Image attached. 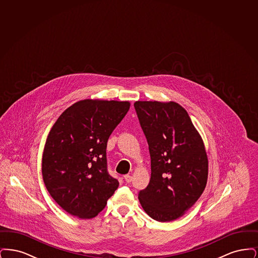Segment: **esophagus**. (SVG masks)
Returning a JSON list of instances; mask_svg holds the SVG:
<instances>
[{"label":"esophagus","mask_w":258,"mask_h":258,"mask_svg":"<svg viewBox=\"0 0 258 258\" xmlns=\"http://www.w3.org/2000/svg\"><path fill=\"white\" fill-rule=\"evenodd\" d=\"M123 178H124V180H125L126 183H131L132 180H133V177H132L131 175H128V174H127V175H124Z\"/></svg>","instance_id":"1"}]
</instances>
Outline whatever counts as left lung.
Masks as SVG:
<instances>
[{"instance_id": "1", "label": "left lung", "mask_w": 258, "mask_h": 258, "mask_svg": "<svg viewBox=\"0 0 258 258\" xmlns=\"http://www.w3.org/2000/svg\"><path fill=\"white\" fill-rule=\"evenodd\" d=\"M151 157V179L138 199L156 221H175L205 189L208 158L187 112L175 101L135 102Z\"/></svg>"}]
</instances>
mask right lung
Segmentation results:
<instances>
[{
  "label": "right lung",
  "mask_w": 258,
  "mask_h": 258,
  "mask_svg": "<svg viewBox=\"0 0 258 258\" xmlns=\"http://www.w3.org/2000/svg\"><path fill=\"white\" fill-rule=\"evenodd\" d=\"M130 106V101L83 99L53 124L43 150V182L52 198L74 217L98 216L119 186L107 171L106 147Z\"/></svg>",
  "instance_id": "add662e5"
}]
</instances>
